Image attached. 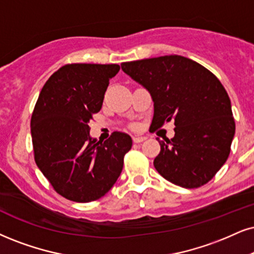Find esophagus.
Returning <instances> with one entry per match:
<instances>
[{
  "instance_id": "1",
  "label": "esophagus",
  "mask_w": 254,
  "mask_h": 254,
  "mask_svg": "<svg viewBox=\"0 0 254 254\" xmlns=\"http://www.w3.org/2000/svg\"><path fill=\"white\" fill-rule=\"evenodd\" d=\"M146 137L145 136H141V135H134L133 136V141L135 143H139V142H142L145 141Z\"/></svg>"
}]
</instances>
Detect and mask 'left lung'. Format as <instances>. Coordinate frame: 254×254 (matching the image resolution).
Segmentation results:
<instances>
[{"instance_id": "8db88e82", "label": "left lung", "mask_w": 254, "mask_h": 254, "mask_svg": "<svg viewBox=\"0 0 254 254\" xmlns=\"http://www.w3.org/2000/svg\"><path fill=\"white\" fill-rule=\"evenodd\" d=\"M124 73L151 94V127L174 122V137L160 143L155 170L185 189L208 183L226 162L236 124L231 100L214 74L180 55L124 62Z\"/></svg>"}]
</instances>
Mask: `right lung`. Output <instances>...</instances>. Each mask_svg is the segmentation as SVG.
Returning a JSON list of instances; mask_svg holds the SVG:
<instances>
[{"label":"right lung","instance_id":"right-lung-1","mask_svg":"<svg viewBox=\"0 0 254 254\" xmlns=\"http://www.w3.org/2000/svg\"><path fill=\"white\" fill-rule=\"evenodd\" d=\"M119 64H65L49 77L30 121L35 162L59 194L76 202L101 198L120 177L132 137L114 132L106 141L89 134Z\"/></svg>","mask_w":254,"mask_h":254}]
</instances>
